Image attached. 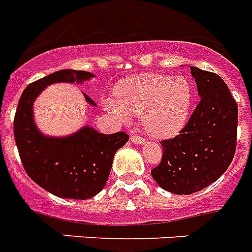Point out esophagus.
Listing matches in <instances>:
<instances>
[{
  "mask_svg": "<svg viewBox=\"0 0 252 252\" xmlns=\"http://www.w3.org/2000/svg\"><path fill=\"white\" fill-rule=\"evenodd\" d=\"M130 140L132 141L134 144H137V145H143V144L145 143V139L141 136H139V135H131Z\"/></svg>",
  "mask_w": 252,
  "mask_h": 252,
  "instance_id": "34e87169",
  "label": "esophagus"
}]
</instances>
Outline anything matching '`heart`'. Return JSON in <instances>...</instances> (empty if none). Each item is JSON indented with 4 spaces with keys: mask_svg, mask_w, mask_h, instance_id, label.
Listing matches in <instances>:
<instances>
[{
    "mask_svg": "<svg viewBox=\"0 0 252 252\" xmlns=\"http://www.w3.org/2000/svg\"><path fill=\"white\" fill-rule=\"evenodd\" d=\"M115 96L116 102H104L112 115L122 121L141 116L148 134L164 139L178 134L188 121L193 89L185 76L141 74L118 83Z\"/></svg>",
    "mask_w": 252,
    "mask_h": 252,
    "instance_id": "b5f03b06",
    "label": "heart"
}]
</instances>
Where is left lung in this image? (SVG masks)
Wrapping results in <instances>:
<instances>
[{
	"instance_id": "obj_1",
	"label": "left lung",
	"mask_w": 252,
	"mask_h": 252,
	"mask_svg": "<svg viewBox=\"0 0 252 252\" xmlns=\"http://www.w3.org/2000/svg\"><path fill=\"white\" fill-rule=\"evenodd\" d=\"M201 96L177 136L163 140L162 160L152 169L165 191L190 195L227 171L236 153L238 108L227 84L210 71L190 66Z\"/></svg>"
}]
</instances>
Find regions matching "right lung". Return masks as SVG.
I'll list each match as a JSON object with an SVG mask.
<instances>
[{"instance_id":"obj_1","label":"right lung","mask_w":252,"mask_h":252,"mask_svg":"<svg viewBox=\"0 0 252 252\" xmlns=\"http://www.w3.org/2000/svg\"><path fill=\"white\" fill-rule=\"evenodd\" d=\"M94 75L87 71L60 70L25 88L14 120V134L24 169L40 188L62 199L85 200L105 186L116 152L128 141L124 131L99 134L89 126L66 137L43 135L34 124L33 103L43 89L55 83H83ZM89 104L95 105L84 94Z\"/></svg>"}]
</instances>
